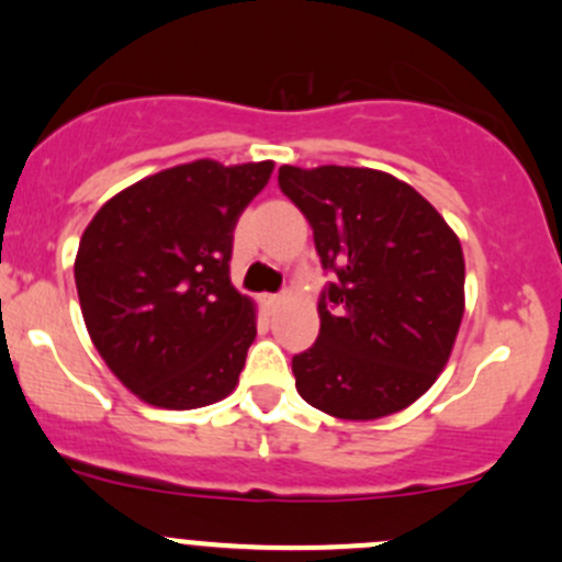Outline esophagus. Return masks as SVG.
<instances>
[{"mask_svg":"<svg viewBox=\"0 0 562 562\" xmlns=\"http://www.w3.org/2000/svg\"><path fill=\"white\" fill-rule=\"evenodd\" d=\"M279 303H281V294H262V305L268 311L279 308Z\"/></svg>","mask_w":562,"mask_h":562,"instance_id":"1","label":"esophagus"}]
</instances>
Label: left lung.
<instances>
[{
  "label": "left lung",
  "instance_id": "obj_1",
  "mask_svg": "<svg viewBox=\"0 0 562 562\" xmlns=\"http://www.w3.org/2000/svg\"><path fill=\"white\" fill-rule=\"evenodd\" d=\"M281 192L314 229L319 338L292 357L300 397L338 419L403 411L438 379L465 305L457 235L416 189L368 167L283 165Z\"/></svg>",
  "mask_w": 562,
  "mask_h": 562
}]
</instances>
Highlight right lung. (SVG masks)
<instances>
[{
    "label": "right lung",
    "instance_id": "obj_1",
    "mask_svg": "<svg viewBox=\"0 0 562 562\" xmlns=\"http://www.w3.org/2000/svg\"><path fill=\"white\" fill-rule=\"evenodd\" d=\"M273 161L213 159L143 178L97 211L75 257L91 340L126 390L159 408H200L238 384L257 335L229 281L243 207Z\"/></svg>",
    "mask_w": 562,
    "mask_h": 562
}]
</instances>
